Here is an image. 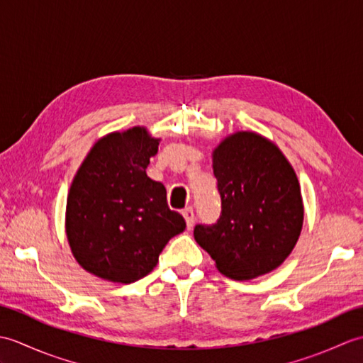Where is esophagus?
Wrapping results in <instances>:
<instances>
[{
    "label": "esophagus",
    "mask_w": 363,
    "mask_h": 363,
    "mask_svg": "<svg viewBox=\"0 0 363 363\" xmlns=\"http://www.w3.org/2000/svg\"><path fill=\"white\" fill-rule=\"evenodd\" d=\"M182 217L186 218V223H187V228L190 229L191 226H194L195 223V213H194V209L191 207H186V209L182 211Z\"/></svg>",
    "instance_id": "obj_1"
}]
</instances>
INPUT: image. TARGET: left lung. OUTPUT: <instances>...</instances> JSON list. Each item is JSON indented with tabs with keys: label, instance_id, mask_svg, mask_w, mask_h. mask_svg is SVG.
I'll return each instance as SVG.
<instances>
[{
	"label": "left lung",
	"instance_id": "left-lung-1",
	"mask_svg": "<svg viewBox=\"0 0 363 363\" xmlns=\"http://www.w3.org/2000/svg\"><path fill=\"white\" fill-rule=\"evenodd\" d=\"M212 167L221 215L212 226H195L196 243L230 279L273 272L290 256L303 229L295 169L272 140L252 130L223 138L212 152Z\"/></svg>",
	"mask_w": 363,
	"mask_h": 363
}]
</instances>
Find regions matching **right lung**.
Masks as SVG:
<instances>
[{"mask_svg": "<svg viewBox=\"0 0 363 363\" xmlns=\"http://www.w3.org/2000/svg\"><path fill=\"white\" fill-rule=\"evenodd\" d=\"M160 138L145 126L95 142L67 196L65 233L76 262L104 281L130 284L150 274L172 237L186 229L169 211L164 184L146 174Z\"/></svg>", "mask_w": 363, "mask_h": 363, "instance_id": "1", "label": "right lung"}]
</instances>
